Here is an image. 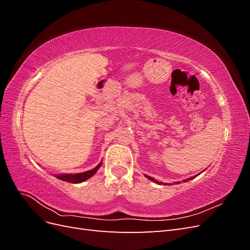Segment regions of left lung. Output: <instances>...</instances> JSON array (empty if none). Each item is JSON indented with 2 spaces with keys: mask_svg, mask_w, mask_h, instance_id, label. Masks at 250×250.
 I'll return each mask as SVG.
<instances>
[{
  "mask_svg": "<svg viewBox=\"0 0 250 250\" xmlns=\"http://www.w3.org/2000/svg\"><path fill=\"white\" fill-rule=\"evenodd\" d=\"M146 177H147L148 179H150V180H152V181H156V180H154V178L150 177V176H147V175H146ZM192 178H193V177H192ZM192 178H188V179H187V180H185V181H188V180H190V179H192ZM156 183H157V184H160V183H158V181H156Z\"/></svg>",
  "mask_w": 250,
  "mask_h": 250,
  "instance_id": "obj_1",
  "label": "left lung"
}]
</instances>
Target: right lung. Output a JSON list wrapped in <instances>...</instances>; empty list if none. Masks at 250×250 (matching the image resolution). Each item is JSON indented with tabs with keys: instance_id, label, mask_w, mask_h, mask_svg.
I'll return each instance as SVG.
<instances>
[{
	"instance_id": "obj_1",
	"label": "right lung",
	"mask_w": 250,
	"mask_h": 250,
	"mask_svg": "<svg viewBox=\"0 0 250 250\" xmlns=\"http://www.w3.org/2000/svg\"><path fill=\"white\" fill-rule=\"evenodd\" d=\"M102 163L97 166L96 168L86 171V172H82V173H77V174H62V175H57V178L60 180H64L67 181V183H72V184H79L88 179L89 177H92L94 174L97 172V170L101 167Z\"/></svg>"
}]
</instances>
